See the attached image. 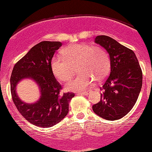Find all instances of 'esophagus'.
<instances>
[{"mask_svg": "<svg viewBox=\"0 0 152 152\" xmlns=\"http://www.w3.org/2000/svg\"><path fill=\"white\" fill-rule=\"evenodd\" d=\"M78 94V95H79V94H81V95H84V96H86V95H88V92H87V91H84V92H81V91H78V92H77V93H76Z\"/></svg>", "mask_w": 152, "mask_h": 152, "instance_id": "esophagus-1", "label": "esophagus"}]
</instances>
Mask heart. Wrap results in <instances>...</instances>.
Returning a JSON list of instances; mask_svg holds the SVG:
<instances>
[{
	"label": "heart",
	"instance_id": "b5f03b06",
	"mask_svg": "<svg viewBox=\"0 0 152 152\" xmlns=\"http://www.w3.org/2000/svg\"><path fill=\"white\" fill-rule=\"evenodd\" d=\"M62 56H54L50 60V69L60 81L69 80L76 65L79 73L66 83L69 91H83L93 83L94 80H104L110 71V58L106 50L101 46H91L86 43L71 44L64 48Z\"/></svg>",
	"mask_w": 152,
	"mask_h": 152
}]
</instances>
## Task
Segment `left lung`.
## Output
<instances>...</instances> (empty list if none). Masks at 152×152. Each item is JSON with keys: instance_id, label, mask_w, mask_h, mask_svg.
I'll return each mask as SVG.
<instances>
[{"instance_id": "left-lung-1", "label": "left lung", "mask_w": 152, "mask_h": 152, "mask_svg": "<svg viewBox=\"0 0 152 152\" xmlns=\"http://www.w3.org/2000/svg\"><path fill=\"white\" fill-rule=\"evenodd\" d=\"M95 43L109 53L111 70L101 90V100L94 112L109 121L120 119L137 102L142 86V71L132 50L107 36H98Z\"/></svg>"}]
</instances>
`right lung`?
<instances>
[{
	"label": "right lung",
	"instance_id": "1",
	"mask_svg": "<svg viewBox=\"0 0 152 152\" xmlns=\"http://www.w3.org/2000/svg\"><path fill=\"white\" fill-rule=\"evenodd\" d=\"M62 43L42 41L33 47L15 64L10 76V91L13 103L24 118L39 127H50L60 122L69 112V105L75 94L61 93V86L54 77L50 60ZM33 79L38 84L40 99L34 104L23 102L16 93L18 82Z\"/></svg>",
	"mask_w": 152,
	"mask_h": 152
}]
</instances>
